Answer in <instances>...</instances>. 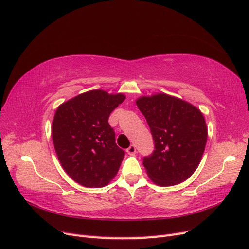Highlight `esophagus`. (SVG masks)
<instances>
[{"label":"esophagus","instance_id":"obj_1","mask_svg":"<svg viewBox=\"0 0 249 249\" xmlns=\"http://www.w3.org/2000/svg\"><path fill=\"white\" fill-rule=\"evenodd\" d=\"M126 153L129 154V155H131V156L135 155V154H136V147H135V145H134V144L130 145L129 147L126 148Z\"/></svg>","mask_w":249,"mask_h":249}]
</instances>
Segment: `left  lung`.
Returning <instances> with one entry per match:
<instances>
[{
    "label": "left lung",
    "instance_id": "obj_1",
    "mask_svg": "<svg viewBox=\"0 0 249 249\" xmlns=\"http://www.w3.org/2000/svg\"><path fill=\"white\" fill-rule=\"evenodd\" d=\"M153 135L155 150L143 158L149 178L157 185H178L196 170L205 152L208 129L200 110L165 93L136 101Z\"/></svg>",
    "mask_w": 249,
    "mask_h": 249
}]
</instances>
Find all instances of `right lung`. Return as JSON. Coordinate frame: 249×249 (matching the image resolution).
I'll return each instance as SVG.
<instances>
[{"mask_svg": "<svg viewBox=\"0 0 249 249\" xmlns=\"http://www.w3.org/2000/svg\"><path fill=\"white\" fill-rule=\"evenodd\" d=\"M124 99L123 93L91 90L58 107L52 138L60 164L74 182L101 188L116 176L124 152L116 145L108 119Z\"/></svg>", "mask_w": 249, "mask_h": 249, "instance_id": "obj_1", "label": "right lung"}]
</instances>
